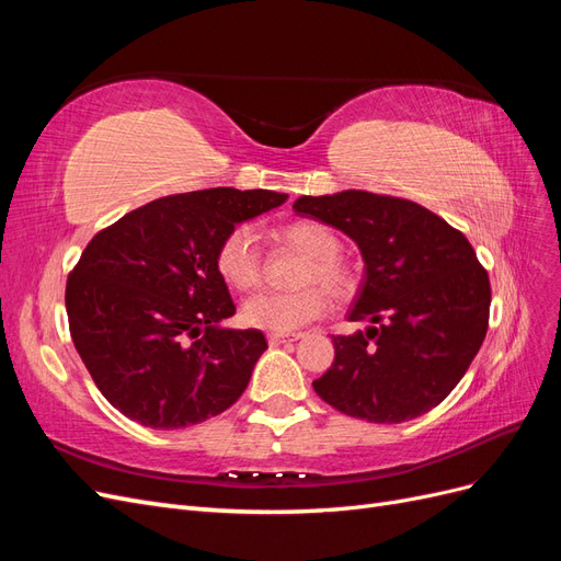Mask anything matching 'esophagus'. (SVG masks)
<instances>
[{
  "mask_svg": "<svg viewBox=\"0 0 561 561\" xmlns=\"http://www.w3.org/2000/svg\"><path fill=\"white\" fill-rule=\"evenodd\" d=\"M268 344L271 346H280L285 342H297V339H301V334H283V332H271L268 336Z\"/></svg>",
  "mask_w": 561,
  "mask_h": 561,
  "instance_id": "esophagus-1",
  "label": "esophagus"
}]
</instances>
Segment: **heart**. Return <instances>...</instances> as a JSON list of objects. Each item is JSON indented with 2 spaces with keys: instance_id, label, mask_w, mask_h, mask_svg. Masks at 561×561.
I'll return each instance as SVG.
<instances>
[{
  "instance_id": "heart-1",
  "label": "heart",
  "mask_w": 561,
  "mask_h": 561,
  "mask_svg": "<svg viewBox=\"0 0 561 561\" xmlns=\"http://www.w3.org/2000/svg\"><path fill=\"white\" fill-rule=\"evenodd\" d=\"M278 236L283 243L307 254V262L297 274L301 287L290 293H262L248 299L243 307L245 325L266 332H293L328 311L327 289L330 297L339 301H346L358 293L360 276L342 254V239L334 229L313 219H301V222L285 225ZM215 268L222 280L239 293H250L262 285V252L252 227L239 225L225 236L215 252ZM320 284L327 287L324 291Z\"/></svg>"
}]
</instances>
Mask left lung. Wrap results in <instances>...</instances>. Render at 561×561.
Instances as JSON below:
<instances>
[{"label":"left lung","instance_id":"left-lung-1","mask_svg":"<svg viewBox=\"0 0 561 561\" xmlns=\"http://www.w3.org/2000/svg\"><path fill=\"white\" fill-rule=\"evenodd\" d=\"M295 213L358 243L365 260L348 320L375 325L336 334L334 363L313 381L342 414L402 423L443 402L478 355L491 285L466 236L414 201L346 190L301 196Z\"/></svg>","mask_w":561,"mask_h":561}]
</instances>
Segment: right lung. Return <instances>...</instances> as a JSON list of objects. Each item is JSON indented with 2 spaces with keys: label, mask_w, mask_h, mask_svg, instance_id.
I'll list each match as a JSON object with an SVG mask.
<instances>
[{
  "label": "right lung",
  "mask_w": 561,
  "mask_h": 561,
  "mask_svg": "<svg viewBox=\"0 0 561 561\" xmlns=\"http://www.w3.org/2000/svg\"><path fill=\"white\" fill-rule=\"evenodd\" d=\"M287 194L201 190L163 196L98 231L67 276L77 353L114 410L147 428L196 426L243 396L266 351L236 313L215 252L243 219Z\"/></svg>",
  "instance_id": "add662e5"
}]
</instances>
